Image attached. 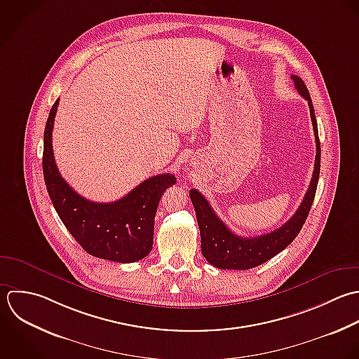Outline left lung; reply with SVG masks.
<instances>
[{
    "label": "left lung",
    "instance_id": "8db88e82",
    "mask_svg": "<svg viewBox=\"0 0 359 359\" xmlns=\"http://www.w3.org/2000/svg\"><path fill=\"white\" fill-rule=\"evenodd\" d=\"M294 85L301 96L308 100L311 118L313 124L315 138H316V159L315 169L312 175V180L309 189L297 210V212L278 229L255 236V238H242L235 235L214 212L207 198L196 189L190 190V198L196 211L200 236H201V252L205 260L217 269L221 270H249L257 267L267 260L277 256L283 252L288 245L294 242V239L301 232L311 207L315 200L319 173H320V141L318 133V123L315 116V109L312 104V99L305 82L298 76H291Z\"/></svg>",
    "mask_w": 359,
    "mask_h": 359
}]
</instances>
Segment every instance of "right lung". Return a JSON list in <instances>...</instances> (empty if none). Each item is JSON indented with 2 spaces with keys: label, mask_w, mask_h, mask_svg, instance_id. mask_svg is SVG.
I'll return each instance as SVG.
<instances>
[{
  "label": "right lung",
  "mask_w": 359,
  "mask_h": 359,
  "mask_svg": "<svg viewBox=\"0 0 359 359\" xmlns=\"http://www.w3.org/2000/svg\"><path fill=\"white\" fill-rule=\"evenodd\" d=\"M58 99L44 128L43 176L50 200L74 239L93 257L134 263L147 257L154 242V222L163 191L176 183L170 173L156 175L140 183L123 198L95 203L79 196L60 175L51 144Z\"/></svg>",
  "instance_id": "obj_1"
}]
</instances>
